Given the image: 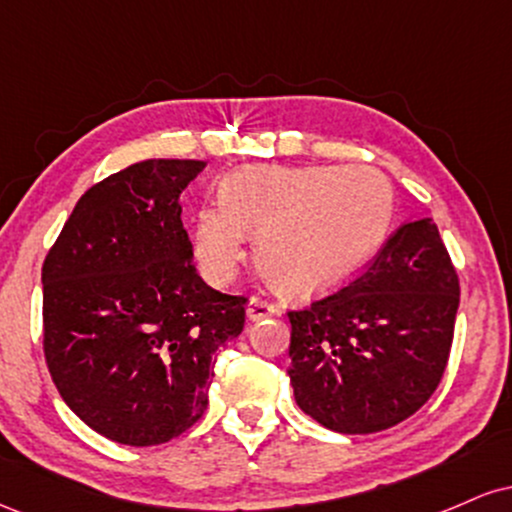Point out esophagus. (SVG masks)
<instances>
[{
    "label": "esophagus",
    "mask_w": 512,
    "mask_h": 512,
    "mask_svg": "<svg viewBox=\"0 0 512 512\" xmlns=\"http://www.w3.org/2000/svg\"><path fill=\"white\" fill-rule=\"evenodd\" d=\"M274 313H276V305L272 301H267V298H260V296L250 298V303H248L250 320H262V317L274 315Z\"/></svg>",
    "instance_id": "34e87169"
}]
</instances>
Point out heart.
Listing matches in <instances>:
<instances>
[{"label": "heart", "mask_w": 512, "mask_h": 512, "mask_svg": "<svg viewBox=\"0 0 512 512\" xmlns=\"http://www.w3.org/2000/svg\"><path fill=\"white\" fill-rule=\"evenodd\" d=\"M392 214V185L375 168H248L223 180L221 204L199 209L195 252L211 281H226L243 257L245 233H257L269 281L308 293L373 260Z\"/></svg>", "instance_id": "obj_1"}]
</instances>
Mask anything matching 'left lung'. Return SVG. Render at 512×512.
Instances as JSON below:
<instances>
[{"label": "left lung", "mask_w": 512, "mask_h": 512, "mask_svg": "<svg viewBox=\"0 0 512 512\" xmlns=\"http://www.w3.org/2000/svg\"><path fill=\"white\" fill-rule=\"evenodd\" d=\"M460 279L431 219L399 226L351 284L289 310L298 407L337 433L409 419L443 378Z\"/></svg>", "instance_id": "obj_1"}]
</instances>
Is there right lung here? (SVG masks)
I'll list each match as a JSON object with an SVG mask.
<instances>
[{
  "label": "right lung",
  "instance_id": "1",
  "mask_svg": "<svg viewBox=\"0 0 512 512\" xmlns=\"http://www.w3.org/2000/svg\"><path fill=\"white\" fill-rule=\"evenodd\" d=\"M204 161L151 158L81 195L43 262V351L67 407L134 448L202 419L216 351L245 327V296L204 284L180 192Z\"/></svg>",
  "mask_w": 512,
  "mask_h": 512
}]
</instances>
